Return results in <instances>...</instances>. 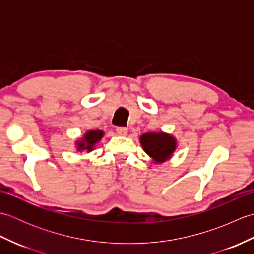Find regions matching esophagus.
<instances>
[{
  "mask_svg": "<svg viewBox=\"0 0 254 254\" xmlns=\"http://www.w3.org/2000/svg\"><path fill=\"white\" fill-rule=\"evenodd\" d=\"M116 131H117V133H118L120 136H126L127 134V127H117Z\"/></svg>",
  "mask_w": 254,
  "mask_h": 254,
  "instance_id": "34e87169",
  "label": "esophagus"
}]
</instances>
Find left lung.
I'll return each mask as SVG.
<instances>
[{"label":"left lung","mask_w":254,"mask_h":254,"mask_svg":"<svg viewBox=\"0 0 254 254\" xmlns=\"http://www.w3.org/2000/svg\"><path fill=\"white\" fill-rule=\"evenodd\" d=\"M144 152L156 164H161L171 158L177 148V139L165 132H147L139 137Z\"/></svg>","instance_id":"left-lung-1"}]
</instances>
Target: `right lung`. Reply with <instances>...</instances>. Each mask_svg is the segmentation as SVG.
I'll return each instance as SVG.
<instances>
[{
  "label": "right lung",
  "mask_w": 254,
  "mask_h": 254,
  "mask_svg": "<svg viewBox=\"0 0 254 254\" xmlns=\"http://www.w3.org/2000/svg\"><path fill=\"white\" fill-rule=\"evenodd\" d=\"M104 131L101 130H90L86 132L82 138L75 142L77 152L82 153L84 150L87 153L91 152L95 148V145L104 137Z\"/></svg>",
  "instance_id": "add662e5"
}]
</instances>
